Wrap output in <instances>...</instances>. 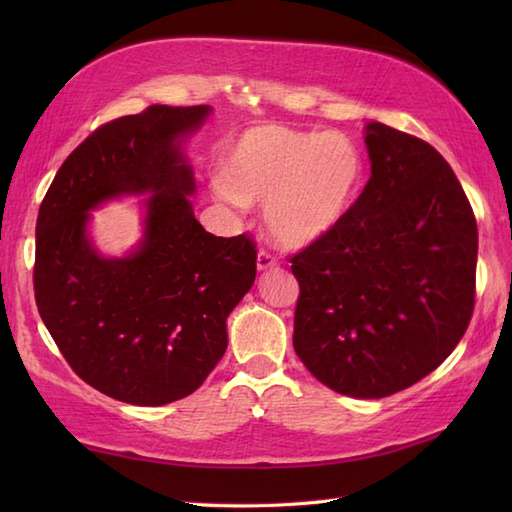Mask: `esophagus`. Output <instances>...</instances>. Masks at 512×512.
I'll return each instance as SVG.
<instances>
[{
    "label": "esophagus",
    "mask_w": 512,
    "mask_h": 512,
    "mask_svg": "<svg viewBox=\"0 0 512 512\" xmlns=\"http://www.w3.org/2000/svg\"><path fill=\"white\" fill-rule=\"evenodd\" d=\"M279 262H277V257L270 253V250H259L257 253V268L259 270H268V268H275Z\"/></svg>",
    "instance_id": "1"
}]
</instances>
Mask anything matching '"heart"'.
Listing matches in <instances>:
<instances>
[{"label":"heart","instance_id":"heart-1","mask_svg":"<svg viewBox=\"0 0 512 512\" xmlns=\"http://www.w3.org/2000/svg\"><path fill=\"white\" fill-rule=\"evenodd\" d=\"M365 182V158L343 132L257 125L228 149L217 191L235 204L264 202L270 237L301 248L339 226Z\"/></svg>","mask_w":512,"mask_h":512}]
</instances>
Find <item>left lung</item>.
Wrapping results in <instances>:
<instances>
[{
  "instance_id": "8db88e82",
  "label": "left lung",
  "mask_w": 512,
  "mask_h": 512,
  "mask_svg": "<svg viewBox=\"0 0 512 512\" xmlns=\"http://www.w3.org/2000/svg\"><path fill=\"white\" fill-rule=\"evenodd\" d=\"M372 178L339 226L290 257L292 345L323 385L385 398L431 374L469 328L477 222L449 162L369 123Z\"/></svg>"
}]
</instances>
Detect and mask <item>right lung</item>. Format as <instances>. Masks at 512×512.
<instances>
[{
  "label": "right lung",
  "instance_id": "obj_1",
  "mask_svg": "<svg viewBox=\"0 0 512 512\" xmlns=\"http://www.w3.org/2000/svg\"><path fill=\"white\" fill-rule=\"evenodd\" d=\"M209 105H151L101 125L65 158L39 206L35 301L59 352L85 383L129 405L193 394L226 352V317L250 290V235L215 237L195 220L193 173L180 138ZM149 192L146 237L105 260L84 228L88 210Z\"/></svg>",
  "mask_w": 512,
  "mask_h": 512
}]
</instances>
